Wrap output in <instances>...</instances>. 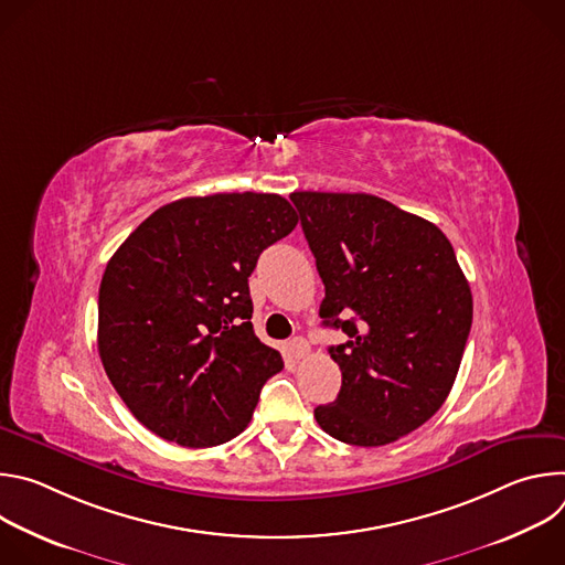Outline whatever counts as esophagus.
Instances as JSON below:
<instances>
[{"instance_id": "esophagus-1", "label": "esophagus", "mask_w": 565, "mask_h": 565, "mask_svg": "<svg viewBox=\"0 0 565 565\" xmlns=\"http://www.w3.org/2000/svg\"><path fill=\"white\" fill-rule=\"evenodd\" d=\"M288 349H290V353H292V358H295V360L306 358V355H308V351H310V347H308V342H306L303 338H295V340H290Z\"/></svg>"}]
</instances>
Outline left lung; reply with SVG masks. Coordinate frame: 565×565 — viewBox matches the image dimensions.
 Returning <instances> with one entry per match:
<instances>
[{
  "instance_id": "1",
  "label": "left lung",
  "mask_w": 565,
  "mask_h": 565,
  "mask_svg": "<svg viewBox=\"0 0 565 565\" xmlns=\"http://www.w3.org/2000/svg\"><path fill=\"white\" fill-rule=\"evenodd\" d=\"M324 281L321 324L342 388L315 409L329 436L388 445L425 425L447 399L471 329V290L449 238L429 221L371 194L292 192Z\"/></svg>"
}]
</instances>
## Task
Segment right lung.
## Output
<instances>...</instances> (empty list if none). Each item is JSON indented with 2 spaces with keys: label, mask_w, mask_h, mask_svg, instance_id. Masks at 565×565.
I'll use <instances>...</instances> for the list:
<instances>
[{
  "label": "right lung",
  "mask_w": 565,
  "mask_h": 565,
  "mask_svg": "<svg viewBox=\"0 0 565 565\" xmlns=\"http://www.w3.org/2000/svg\"><path fill=\"white\" fill-rule=\"evenodd\" d=\"M297 225L279 194L190 196L158 207L109 259L98 351L129 412L181 447L244 431L284 369L253 331L248 277Z\"/></svg>",
  "instance_id": "right-lung-1"
}]
</instances>
